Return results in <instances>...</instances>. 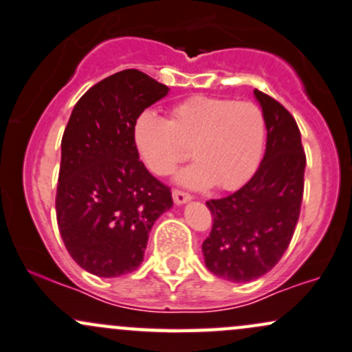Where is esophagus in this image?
<instances>
[{
  "label": "esophagus",
  "instance_id": "1",
  "mask_svg": "<svg viewBox=\"0 0 352 352\" xmlns=\"http://www.w3.org/2000/svg\"><path fill=\"white\" fill-rule=\"evenodd\" d=\"M173 199H175V203L176 204H186L189 199H191V196L188 195V192H184V191H177V189H175V191H173Z\"/></svg>",
  "mask_w": 352,
  "mask_h": 352
}]
</instances>
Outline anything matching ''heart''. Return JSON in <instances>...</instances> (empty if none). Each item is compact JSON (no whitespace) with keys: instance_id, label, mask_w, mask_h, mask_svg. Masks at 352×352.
Masks as SVG:
<instances>
[{"instance_id":"heart-1","label":"heart","mask_w":352,"mask_h":352,"mask_svg":"<svg viewBox=\"0 0 352 352\" xmlns=\"http://www.w3.org/2000/svg\"><path fill=\"white\" fill-rule=\"evenodd\" d=\"M266 120L250 101L196 94L169 109V121L143 111L133 126V143L155 175H169L189 156L196 163L181 169L176 183L189 189L212 184L232 191L246 184L261 163Z\"/></svg>"}]
</instances>
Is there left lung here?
Listing matches in <instances>:
<instances>
[{
  "label": "left lung",
  "mask_w": 352,
  "mask_h": 352,
  "mask_svg": "<svg viewBox=\"0 0 352 352\" xmlns=\"http://www.w3.org/2000/svg\"><path fill=\"white\" fill-rule=\"evenodd\" d=\"M266 120V153L254 176L221 199L208 201L212 229L204 264L218 278L248 283L271 271L289 246L304 191L301 133L291 113L254 89Z\"/></svg>",
  "instance_id": "8db88e82"
}]
</instances>
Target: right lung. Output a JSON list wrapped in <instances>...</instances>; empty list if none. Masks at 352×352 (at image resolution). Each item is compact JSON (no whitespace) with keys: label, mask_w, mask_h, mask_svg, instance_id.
I'll return each mask as SVG.
<instances>
[{"label":"right lung","mask_w":352,"mask_h":352,"mask_svg":"<svg viewBox=\"0 0 352 352\" xmlns=\"http://www.w3.org/2000/svg\"><path fill=\"white\" fill-rule=\"evenodd\" d=\"M169 88L138 69L89 88L61 141L56 219L66 250L85 271L118 278L140 267L153 224L173 206L171 191L140 161L136 118Z\"/></svg>","instance_id":"1"}]
</instances>
